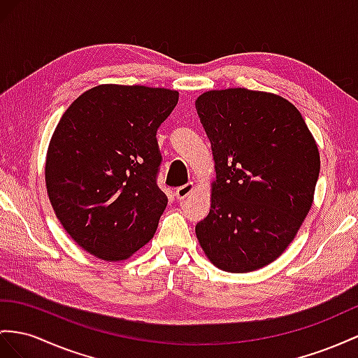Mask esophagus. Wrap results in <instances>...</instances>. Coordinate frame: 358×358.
I'll return each instance as SVG.
<instances>
[{
	"label": "esophagus",
	"instance_id": "obj_1",
	"mask_svg": "<svg viewBox=\"0 0 358 358\" xmlns=\"http://www.w3.org/2000/svg\"><path fill=\"white\" fill-rule=\"evenodd\" d=\"M194 185H192V182H187V185H185V186H181V187H177L176 189V196H177V199L178 201H182V199H186L192 192H194Z\"/></svg>",
	"mask_w": 358,
	"mask_h": 358
}]
</instances>
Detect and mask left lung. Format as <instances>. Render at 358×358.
I'll use <instances>...</instances> for the list:
<instances>
[{
	"label": "left lung",
	"mask_w": 358,
	"mask_h": 358,
	"mask_svg": "<svg viewBox=\"0 0 358 358\" xmlns=\"http://www.w3.org/2000/svg\"><path fill=\"white\" fill-rule=\"evenodd\" d=\"M195 107L216 172L198 242L219 269L257 271L286 251L310 212L317 143L299 110L271 92L207 90Z\"/></svg>",
	"instance_id": "obj_1"
}]
</instances>
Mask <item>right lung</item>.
I'll return each mask as SVG.
<instances>
[{
    "label": "right lung",
    "mask_w": 358,
    "mask_h": 358,
    "mask_svg": "<svg viewBox=\"0 0 358 358\" xmlns=\"http://www.w3.org/2000/svg\"><path fill=\"white\" fill-rule=\"evenodd\" d=\"M178 103L164 87L99 85L72 103L45 160L47 194L78 246L104 262L148 243L168 204L155 182V133Z\"/></svg>",
    "instance_id": "obj_1"
}]
</instances>
